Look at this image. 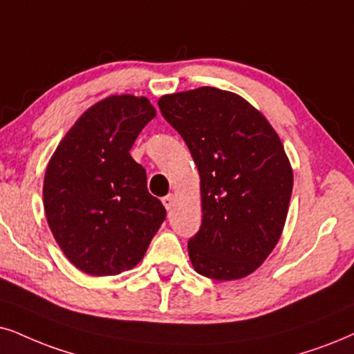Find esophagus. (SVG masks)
<instances>
[{"label":"esophagus","mask_w":354,"mask_h":354,"mask_svg":"<svg viewBox=\"0 0 354 354\" xmlns=\"http://www.w3.org/2000/svg\"><path fill=\"white\" fill-rule=\"evenodd\" d=\"M162 203H163L165 207H167V210H171L174 207V203H176V199H174L173 194H168L162 199Z\"/></svg>","instance_id":"esophagus-1"}]
</instances>
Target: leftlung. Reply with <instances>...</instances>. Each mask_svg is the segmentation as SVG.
<instances>
[{
    "label": "left lung",
    "instance_id": "1",
    "mask_svg": "<svg viewBox=\"0 0 354 354\" xmlns=\"http://www.w3.org/2000/svg\"><path fill=\"white\" fill-rule=\"evenodd\" d=\"M163 118L186 142L201 176V229L187 241L196 272L232 281L252 274L283 234L292 168L258 109L212 86L162 96Z\"/></svg>",
    "mask_w": 354,
    "mask_h": 354
}]
</instances>
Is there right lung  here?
<instances>
[{
  "mask_svg": "<svg viewBox=\"0 0 354 354\" xmlns=\"http://www.w3.org/2000/svg\"><path fill=\"white\" fill-rule=\"evenodd\" d=\"M156 111L114 95L84 111L47 165L44 209L53 239L80 271L113 276L144 258L167 210L147 189L133 142Z\"/></svg>",
  "mask_w": 354,
  "mask_h": 354,
  "instance_id": "obj_1",
  "label": "right lung"
}]
</instances>
